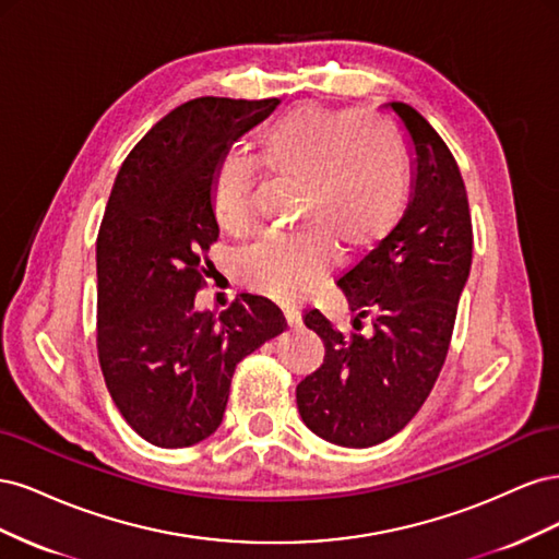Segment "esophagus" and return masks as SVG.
Segmentation results:
<instances>
[{
	"instance_id": "34e87169",
	"label": "esophagus",
	"mask_w": 559,
	"mask_h": 559,
	"mask_svg": "<svg viewBox=\"0 0 559 559\" xmlns=\"http://www.w3.org/2000/svg\"><path fill=\"white\" fill-rule=\"evenodd\" d=\"M284 319H286V326H289V329H298L302 324L300 312L296 308H286L284 310Z\"/></svg>"
}]
</instances>
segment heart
<instances>
[{
    "mask_svg": "<svg viewBox=\"0 0 559 559\" xmlns=\"http://www.w3.org/2000/svg\"><path fill=\"white\" fill-rule=\"evenodd\" d=\"M259 163L270 175L298 181L292 233L270 235L238 251L235 277L253 292L292 302L306 296L343 253L378 247L394 233L408 202V156L399 130L368 111L296 105L257 140ZM257 173L228 154L216 163L210 202L218 228L242 235L249 226Z\"/></svg>",
    "mask_w": 559,
    "mask_h": 559,
    "instance_id": "1",
    "label": "heart"
}]
</instances>
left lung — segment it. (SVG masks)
I'll use <instances>...</instances> for the list:
<instances>
[{
  "mask_svg": "<svg viewBox=\"0 0 559 559\" xmlns=\"http://www.w3.org/2000/svg\"><path fill=\"white\" fill-rule=\"evenodd\" d=\"M384 109L408 138L411 200L394 233L337 280L357 314L354 329L373 314V333L347 337L321 312H308L306 326L324 341L326 357L296 386L306 427L343 448L386 441L427 401L473 253L468 198L450 148L411 105Z\"/></svg>",
  "mask_w": 559,
  "mask_h": 559,
  "instance_id": "8db88e82",
  "label": "left lung"
}]
</instances>
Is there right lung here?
Instances as JSON below:
<instances>
[{
	"label": "right lung",
	"mask_w": 559,
	"mask_h": 559,
	"mask_svg": "<svg viewBox=\"0 0 559 559\" xmlns=\"http://www.w3.org/2000/svg\"><path fill=\"white\" fill-rule=\"evenodd\" d=\"M277 105L191 99L144 134L114 181L97 235V354L118 413L151 445L189 448L212 436L235 366L284 331L259 296L245 294L222 314L195 310L218 238L214 167Z\"/></svg>",
	"instance_id": "right-lung-1"
}]
</instances>
